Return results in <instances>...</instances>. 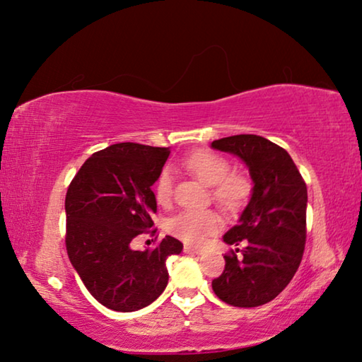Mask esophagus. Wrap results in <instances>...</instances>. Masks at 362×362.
<instances>
[{
    "mask_svg": "<svg viewBox=\"0 0 362 362\" xmlns=\"http://www.w3.org/2000/svg\"><path fill=\"white\" fill-rule=\"evenodd\" d=\"M183 252L188 253V255H199L203 252V249H198V247H192V245H185L183 247Z\"/></svg>",
    "mask_w": 362,
    "mask_h": 362,
    "instance_id": "obj_1",
    "label": "esophagus"
}]
</instances>
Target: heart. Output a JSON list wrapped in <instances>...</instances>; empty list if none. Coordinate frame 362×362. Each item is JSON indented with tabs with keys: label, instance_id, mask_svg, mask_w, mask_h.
<instances>
[{
	"label": "heart",
	"instance_id": "obj_1",
	"mask_svg": "<svg viewBox=\"0 0 362 362\" xmlns=\"http://www.w3.org/2000/svg\"><path fill=\"white\" fill-rule=\"evenodd\" d=\"M182 165L192 172L197 179L211 187V197L228 211H237L247 203L252 193V182L242 174H229V163L221 156L209 151H197L182 160ZM170 169L160 170L154 183V195L159 204H167L172 197ZM221 228V219L213 209H183L170 218L167 229L169 233L187 244L198 245L206 237L216 234Z\"/></svg>",
	"mask_w": 362,
	"mask_h": 362
}]
</instances>
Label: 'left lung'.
<instances>
[{
    "mask_svg": "<svg viewBox=\"0 0 362 362\" xmlns=\"http://www.w3.org/2000/svg\"><path fill=\"white\" fill-rule=\"evenodd\" d=\"M213 149L234 154L247 165L252 195L239 221L223 235L229 245H245L226 255L213 291L234 307L273 300L298 272L305 245L307 187L288 151L257 134L216 139Z\"/></svg>",
    "mask_w": 362,
    "mask_h": 362,
    "instance_id": "obj_1",
    "label": "left lung"
}]
</instances>
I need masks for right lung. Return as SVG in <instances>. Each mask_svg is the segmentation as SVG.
Segmentation results:
<instances>
[{"instance_id": "add662e5", "label": "right lung", "mask_w": 362, "mask_h": 362, "mask_svg": "<svg viewBox=\"0 0 362 362\" xmlns=\"http://www.w3.org/2000/svg\"><path fill=\"white\" fill-rule=\"evenodd\" d=\"M169 154V148L112 144L90 156L69 183L64 199L69 262L107 309L134 312L154 302L169 281L165 260L183 249L170 235L153 250L132 249L134 237L154 226L153 185Z\"/></svg>"}]
</instances>
